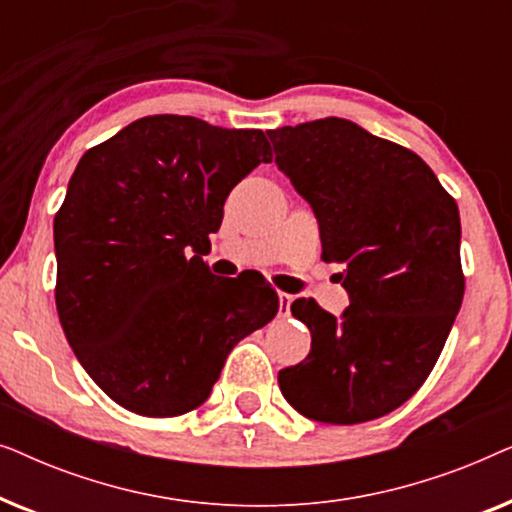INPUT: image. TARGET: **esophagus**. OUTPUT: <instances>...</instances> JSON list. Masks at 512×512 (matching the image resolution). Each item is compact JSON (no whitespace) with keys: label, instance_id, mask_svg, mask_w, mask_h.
<instances>
[{"label":"esophagus","instance_id":"34e87169","mask_svg":"<svg viewBox=\"0 0 512 512\" xmlns=\"http://www.w3.org/2000/svg\"><path fill=\"white\" fill-rule=\"evenodd\" d=\"M293 303V296L291 293H284L279 291V307H282V314H289V307Z\"/></svg>","mask_w":512,"mask_h":512}]
</instances>
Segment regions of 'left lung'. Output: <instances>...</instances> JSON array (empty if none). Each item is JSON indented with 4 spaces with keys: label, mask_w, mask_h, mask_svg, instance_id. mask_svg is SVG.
Here are the masks:
<instances>
[{
    "label": "left lung",
    "mask_w": 512,
    "mask_h": 512,
    "mask_svg": "<svg viewBox=\"0 0 512 512\" xmlns=\"http://www.w3.org/2000/svg\"><path fill=\"white\" fill-rule=\"evenodd\" d=\"M275 163L319 221L321 258L342 263L349 307L293 300L312 333L305 361L279 370L300 415L361 424L422 387L461 300L459 207L417 153L345 118L268 130Z\"/></svg>",
    "instance_id": "obj_1"
}]
</instances>
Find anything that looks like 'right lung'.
Masks as SVG:
<instances>
[{
    "mask_svg": "<svg viewBox=\"0 0 512 512\" xmlns=\"http://www.w3.org/2000/svg\"><path fill=\"white\" fill-rule=\"evenodd\" d=\"M272 151L263 130L144 116L83 153L55 214V305L69 347L111 401L177 417L279 310L261 272L219 279L202 256L228 193Z\"/></svg>",
    "mask_w": 512,
    "mask_h": 512,
    "instance_id": "add662e5",
    "label": "right lung"
}]
</instances>
